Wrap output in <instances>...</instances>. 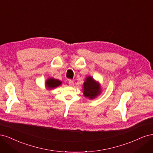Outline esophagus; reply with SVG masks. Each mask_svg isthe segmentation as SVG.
<instances>
[{"instance_id": "1", "label": "esophagus", "mask_w": 153, "mask_h": 153, "mask_svg": "<svg viewBox=\"0 0 153 153\" xmlns=\"http://www.w3.org/2000/svg\"><path fill=\"white\" fill-rule=\"evenodd\" d=\"M68 85H69V86H74V82L72 80H69L68 81Z\"/></svg>"}]
</instances>
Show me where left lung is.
Wrapping results in <instances>:
<instances>
[{
  "label": "left lung",
  "mask_w": 153,
  "mask_h": 153,
  "mask_svg": "<svg viewBox=\"0 0 153 153\" xmlns=\"http://www.w3.org/2000/svg\"><path fill=\"white\" fill-rule=\"evenodd\" d=\"M100 93V87L93 79L88 77L84 83V95L92 99Z\"/></svg>",
  "instance_id": "1"
}]
</instances>
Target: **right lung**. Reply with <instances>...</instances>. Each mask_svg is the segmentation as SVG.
<instances>
[{
    "mask_svg": "<svg viewBox=\"0 0 153 153\" xmlns=\"http://www.w3.org/2000/svg\"><path fill=\"white\" fill-rule=\"evenodd\" d=\"M61 83L62 82L58 79H55L50 78L48 80H47L46 86L49 89H51V88H54L58 86L59 85H60Z\"/></svg>",
    "mask_w": 153,
    "mask_h": 153,
    "instance_id": "1",
    "label": "right lung"
}]
</instances>
